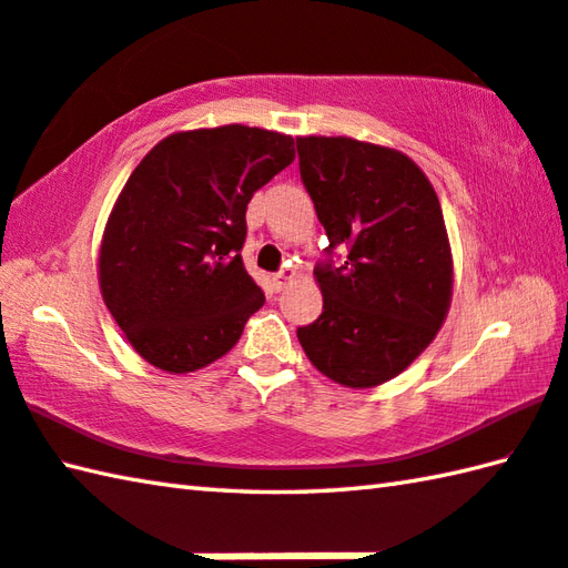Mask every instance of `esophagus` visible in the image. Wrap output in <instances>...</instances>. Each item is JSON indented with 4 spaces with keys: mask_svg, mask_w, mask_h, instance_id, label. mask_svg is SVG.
<instances>
[{
    "mask_svg": "<svg viewBox=\"0 0 568 568\" xmlns=\"http://www.w3.org/2000/svg\"><path fill=\"white\" fill-rule=\"evenodd\" d=\"M294 280V272L292 270H282V272H276V274H272V286H274V292H282V288Z\"/></svg>",
    "mask_w": 568,
    "mask_h": 568,
    "instance_id": "esophagus-1",
    "label": "esophagus"
}]
</instances>
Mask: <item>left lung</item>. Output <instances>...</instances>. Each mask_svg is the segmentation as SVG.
<instances>
[{
    "label": "left lung",
    "instance_id": "left-lung-1",
    "mask_svg": "<svg viewBox=\"0 0 568 568\" xmlns=\"http://www.w3.org/2000/svg\"><path fill=\"white\" fill-rule=\"evenodd\" d=\"M298 173L324 224V312L298 326L308 361L341 385L398 376L440 331L453 256L430 180L410 158L353 138H296ZM338 246L347 256L338 265Z\"/></svg>",
    "mask_w": 568,
    "mask_h": 568
}]
</instances>
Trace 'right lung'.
<instances>
[{"label": "right lung", "mask_w": 568, "mask_h": 568, "mask_svg": "<svg viewBox=\"0 0 568 568\" xmlns=\"http://www.w3.org/2000/svg\"><path fill=\"white\" fill-rule=\"evenodd\" d=\"M294 160V138L250 125L160 141L133 170L105 224L99 280L141 356L190 373L224 356L260 312L244 270L247 205Z\"/></svg>", "instance_id": "obj_1"}]
</instances>
